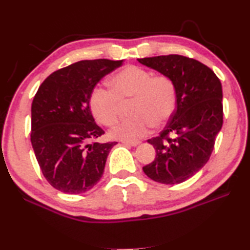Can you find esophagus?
Masks as SVG:
<instances>
[{
  "label": "esophagus",
  "instance_id": "1",
  "mask_svg": "<svg viewBox=\"0 0 250 250\" xmlns=\"http://www.w3.org/2000/svg\"><path fill=\"white\" fill-rule=\"evenodd\" d=\"M122 143L125 144V145H129V146H138L140 144V142L138 141H135V142H129V141H122Z\"/></svg>",
  "mask_w": 250,
  "mask_h": 250
}]
</instances>
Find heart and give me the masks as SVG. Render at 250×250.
Returning a JSON list of instances; mask_svg holds the SVG:
<instances>
[{"instance_id": "b5f03b06", "label": "heart", "mask_w": 250, "mask_h": 250, "mask_svg": "<svg viewBox=\"0 0 250 250\" xmlns=\"http://www.w3.org/2000/svg\"><path fill=\"white\" fill-rule=\"evenodd\" d=\"M112 89L97 86L90 95L89 106L95 118L105 125L118 119L121 103L131 99L130 115L110 130L111 138L122 141L142 139L152 126L169 120L177 105L176 85L169 76H152L151 72L137 65H128L110 80Z\"/></svg>"}]
</instances>
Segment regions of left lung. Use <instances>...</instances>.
I'll use <instances>...</instances> for the list:
<instances>
[{"mask_svg":"<svg viewBox=\"0 0 250 250\" xmlns=\"http://www.w3.org/2000/svg\"><path fill=\"white\" fill-rule=\"evenodd\" d=\"M138 61L169 76L177 90L176 110L169 122L158 137L147 140L156 157L143 171L160 184L184 183L207 164L222 129V84L210 67L179 54Z\"/></svg>","mask_w":250,"mask_h":250,"instance_id":"1","label":"left lung"}]
</instances>
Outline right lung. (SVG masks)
Masks as SVG:
<instances>
[{
    "label": "right lung",
    "mask_w": 250,
    "mask_h": 250,
    "mask_svg": "<svg viewBox=\"0 0 250 250\" xmlns=\"http://www.w3.org/2000/svg\"><path fill=\"white\" fill-rule=\"evenodd\" d=\"M122 62H75L50 74L35 95L31 145L44 178L61 192H86L102 178L117 142H94L105 132L94 120L89 98L98 82Z\"/></svg>",
    "instance_id": "add662e5"
}]
</instances>
